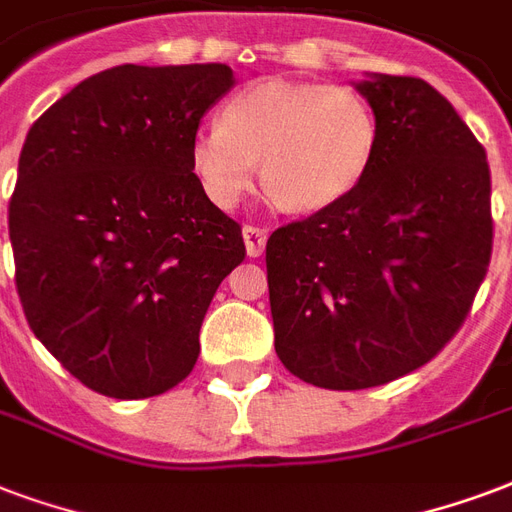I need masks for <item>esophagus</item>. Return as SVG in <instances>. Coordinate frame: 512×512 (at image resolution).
I'll use <instances>...</instances> for the list:
<instances>
[{
    "instance_id": "esophagus-1",
    "label": "esophagus",
    "mask_w": 512,
    "mask_h": 512,
    "mask_svg": "<svg viewBox=\"0 0 512 512\" xmlns=\"http://www.w3.org/2000/svg\"><path fill=\"white\" fill-rule=\"evenodd\" d=\"M242 237H245V251L248 256H261L264 253V245H267V229H261V226H245L242 229Z\"/></svg>"
}]
</instances>
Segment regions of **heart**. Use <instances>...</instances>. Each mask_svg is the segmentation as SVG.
Wrapping results in <instances>:
<instances>
[{
  "mask_svg": "<svg viewBox=\"0 0 512 512\" xmlns=\"http://www.w3.org/2000/svg\"><path fill=\"white\" fill-rule=\"evenodd\" d=\"M378 153V118L348 86L264 80L229 99L221 124L191 140V169L218 207L240 205L261 178L294 213L343 202Z\"/></svg>",
  "mask_w": 512,
  "mask_h": 512,
  "instance_id": "obj_1",
  "label": "heart"
}]
</instances>
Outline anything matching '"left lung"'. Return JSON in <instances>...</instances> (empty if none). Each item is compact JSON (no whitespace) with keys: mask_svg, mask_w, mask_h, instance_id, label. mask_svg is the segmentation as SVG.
Returning <instances> with one entry per match:
<instances>
[{"mask_svg":"<svg viewBox=\"0 0 512 512\" xmlns=\"http://www.w3.org/2000/svg\"><path fill=\"white\" fill-rule=\"evenodd\" d=\"M356 88L378 118L367 178L267 240L275 351L332 391L432 361L470 313L494 245L486 151L451 102L421 78Z\"/></svg>","mask_w":512,"mask_h":512,"instance_id":"left-lung-1","label":"left lung"}]
</instances>
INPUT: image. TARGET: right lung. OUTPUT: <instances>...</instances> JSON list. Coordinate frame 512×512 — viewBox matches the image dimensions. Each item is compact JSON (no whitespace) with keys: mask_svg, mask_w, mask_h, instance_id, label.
Returning a JSON list of instances; mask_svg holds the SVG:
<instances>
[{"mask_svg":"<svg viewBox=\"0 0 512 512\" xmlns=\"http://www.w3.org/2000/svg\"><path fill=\"white\" fill-rule=\"evenodd\" d=\"M226 64L91 75L26 134L7 207L23 315L96 394L159 397L194 370L221 280L245 259L240 224L191 169Z\"/></svg>","mask_w":512,"mask_h":512,"instance_id":"right-lung-1","label":"right lung"}]
</instances>
